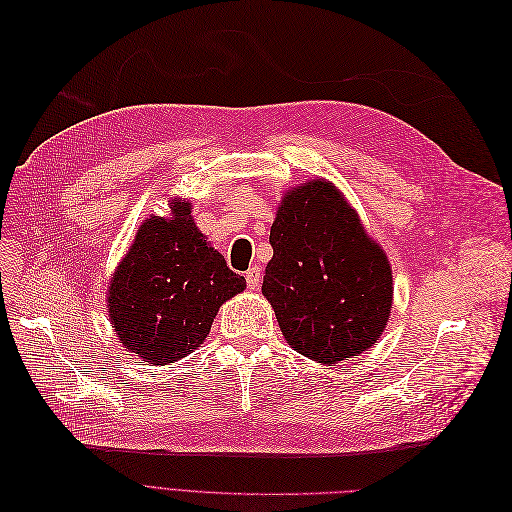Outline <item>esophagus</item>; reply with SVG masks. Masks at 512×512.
<instances>
[{"label":"esophagus","instance_id":"obj_1","mask_svg":"<svg viewBox=\"0 0 512 512\" xmlns=\"http://www.w3.org/2000/svg\"><path fill=\"white\" fill-rule=\"evenodd\" d=\"M260 273H262L260 267H250V269H247V273H245L247 286H250V288H258V284H260Z\"/></svg>","mask_w":512,"mask_h":512}]
</instances>
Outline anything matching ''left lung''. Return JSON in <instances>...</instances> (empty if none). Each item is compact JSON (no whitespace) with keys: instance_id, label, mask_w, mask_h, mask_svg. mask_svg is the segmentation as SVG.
I'll return each instance as SVG.
<instances>
[{"instance_id":"left-lung-1","label":"left lung","mask_w":512,"mask_h":512,"mask_svg":"<svg viewBox=\"0 0 512 512\" xmlns=\"http://www.w3.org/2000/svg\"><path fill=\"white\" fill-rule=\"evenodd\" d=\"M269 243L262 294L288 346L333 365L376 344L391 316V265L333 183L288 190Z\"/></svg>"}]
</instances>
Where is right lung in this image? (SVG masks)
Instances as JSON below:
<instances>
[{"label": "right lung", "instance_id": "1", "mask_svg": "<svg viewBox=\"0 0 512 512\" xmlns=\"http://www.w3.org/2000/svg\"><path fill=\"white\" fill-rule=\"evenodd\" d=\"M190 209L188 200H173V218L145 220L108 286V316L119 344L151 365L194 352L220 305L245 288V277L226 267Z\"/></svg>", "mask_w": 512, "mask_h": 512}]
</instances>
